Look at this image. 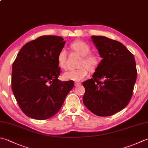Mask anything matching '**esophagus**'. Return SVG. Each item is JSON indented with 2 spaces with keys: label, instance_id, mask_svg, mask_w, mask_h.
Here are the masks:
<instances>
[{
  "label": "esophagus",
  "instance_id": "obj_1",
  "mask_svg": "<svg viewBox=\"0 0 148 148\" xmlns=\"http://www.w3.org/2000/svg\"><path fill=\"white\" fill-rule=\"evenodd\" d=\"M80 85V82H75V86H79Z\"/></svg>",
  "mask_w": 148,
  "mask_h": 148
}]
</instances>
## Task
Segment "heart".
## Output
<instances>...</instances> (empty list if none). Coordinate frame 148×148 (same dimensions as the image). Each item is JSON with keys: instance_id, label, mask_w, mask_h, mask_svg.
<instances>
[{"instance_id": "heart-1", "label": "heart", "mask_w": 148, "mask_h": 148, "mask_svg": "<svg viewBox=\"0 0 148 148\" xmlns=\"http://www.w3.org/2000/svg\"><path fill=\"white\" fill-rule=\"evenodd\" d=\"M71 49L81 55L82 58L79 63V68L69 69L62 75L63 79L66 80H73L79 82L87 76L88 70L94 71L99 66V57L95 54L90 53V47L87 43L81 40L75 41L71 44ZM66 50L62 48L57 55V63L61 68L66 66Z\"/></svg>"}]
</instances>
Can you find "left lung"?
I'll use <instances>...</instances> for the list:
<instances>
[{"instance_id": "obj_1", "label": "left lung", "mask_w": 148, "mask_h": 148, "mask_svg": "<svg viewBox=\"0 0 148 148\" xmlns=\"http://www.w3.org/2000/svg\"><path fill=\"white\" fill-rule=\"evenodd\" d=\"M91 41L102 59L92 79L82 82L83 103L95 115L111 116L123 110L132 98L137 76L135 57L119 41L95 35Z\"/></svg>"}]
</instances>
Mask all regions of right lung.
I'll use <instances>...</instances> for the list:
<instances>
[{
    "label": "right lung",
    "mask_w": 148,
    "mask_h": 148,
    "mask_svg": "<svg viewBox=\"0 0 148 148\" xmlns=\"http://www.w3.org/2000/svg\"><path fill=\"white\" fill-rule=\"evenodd\" d=\"M64 38L44 35L22 47L12 66V88L19 107L30 118L45 120L60 110L73 89L72 80L58 79L60 69L57 55Z\"/></svg>",
    "instance_id": "1"
}]
</instances>
